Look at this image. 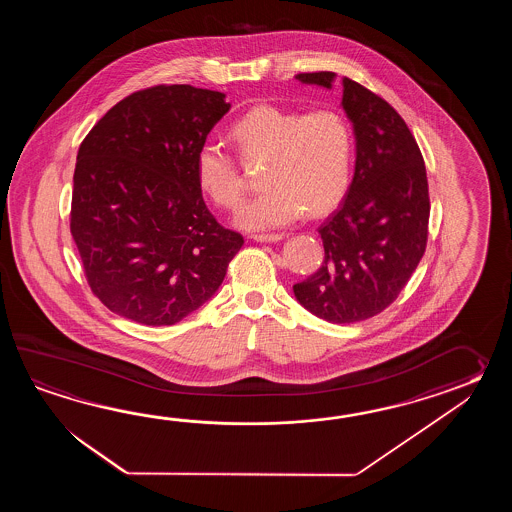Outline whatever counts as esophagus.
I'll return each instance as SVG.
<instances>
[{"label":"esophagus","instance_id":"34e87169","mask_svg":"<svg viewBox=\"0 0 512 512\" xmlns=\"http://www.w3.org/2000/svg\"><path fill=\"white\" fill-rule=\"evenodd\" d=\"M252 240L260 241V243H274L285 238V234H254L251 236Z\"/></svg>","mask_w":512,"mask_h":512}]
</instances>
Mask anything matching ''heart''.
<instances>
[{
	"label": "heart",
	"mask_w": 512,
	"mask_h": 512,
	"mask_svg": "<svg viewBox=\"0 0 512 512\" xmlns=\"http://www.w3.org/2000/svg\"><path fill=\"white\" fill-rule=\"evenodd\" d=\"M230 139L245 164L265 161L260 183L265 192L240 208L236 223L245 230L291 225L309 214L335 207L348 192L353 174V131L331 108L294 111L261 104L247 111ZM199 188L221 208L238 207L245 179L236 159L218 144L205 142L196 153Z\"/></svg>",
	"instance_id": "heart-1"
}]
</instances>
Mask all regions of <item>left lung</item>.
<instances>
[{"mask_svg": "<svg viewBox=\"0 0 512 512\" xmlns=\"http://www.w3.org/2000/svg\"><path fill=\"white\" fill-rule=\"evenodd\" d=\"M335 73H300L331 89ZM342 108L353 124L357 159L346 199L318 229L324 263L294 283L296 300L318 318L353 324L379 315L423 258L430 197L425 161L403 117L370 89L342 78Z\"/></svg>", "mask_w": 512, "mask_h": 512, "instance_id": "8db88e82", "label": "left lung"}]
</instances>
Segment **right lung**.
<instances>
[{"label":"right lung","mask_w":512,"mask_h":512,"mask_svg":"<svg viewBox=\"0 0 512 512\" xmlns=\"http://www.w3.org/2000/svg\"><path fill=\"white\" fill-rule=\"evenodd\" d=\"M229 109L219 91L148 87L109 109L80 144L71 234L109 311L174 326L218 291L243 236L210 214L196 153Z\"/></svg>","instance_id":"1"}]
</instances>
